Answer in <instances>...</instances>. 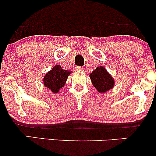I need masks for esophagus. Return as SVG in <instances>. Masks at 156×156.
Returning a JSON list of instances; mask_svg holds the SVG:
<instances>
[{"mask_svg":"<svg viewBox=\"0 0 156 156\" xmlns=\"http://www.w3.org/2000/svg\"><path fill=\"white\" fill-rule=\"evenodd\" d=\"M83 68L82 67H76V71H83Z\"/></svg>","mask_w":156,"mask_h":156,"instance_id":"34e87169","label":"esophagus"}]
</instances>
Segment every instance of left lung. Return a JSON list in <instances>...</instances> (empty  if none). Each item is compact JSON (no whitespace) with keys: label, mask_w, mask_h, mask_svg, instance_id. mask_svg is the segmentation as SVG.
I'll return each mask as SVG.
<instances>
[{"label":"left lung","mask_w":156,"mask_h":156,"mask_svg":"<svg viewBox=\"0 0 156 156\" xmlns=\"http://www.w3.org/2000/svg\"><path fill=\"white\" fill-rule=\"evenodd\" d=\"M94 88L100 93H105L114 87V80L105 67L100 66L89 75Z\"/></svg>","instance_id":"8db88e82"}]
</instances>
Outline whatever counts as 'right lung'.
Returning <instances> with one entry per match:
<instances>
[{
	"label": "right lung",
	"mask_w": 156,
	"mask_h": 156,
	"mask_svg": "<svg viewBox=\"0 0 156 156\" xmlns=\"http://www.w3.org/2000/svg\"><path fill=\"white\" fill-rule=\"evenodd\" d=\"M70 73L71 71L64 70L60 65H55L44 76V86L53 93H57L65 85L66 80Z\"/></svg>",
	"instance_id": "add662e5"
}]
</instances>
